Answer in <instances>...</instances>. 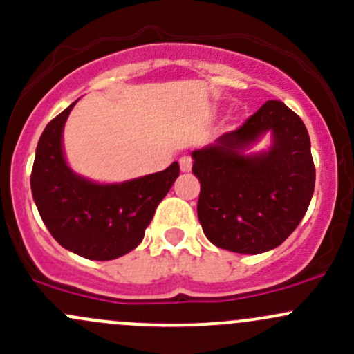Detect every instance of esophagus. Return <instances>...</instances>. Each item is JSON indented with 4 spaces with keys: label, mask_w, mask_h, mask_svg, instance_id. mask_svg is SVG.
Here are the masks:
<instances>
[{
    "label": "esophagus",
    "mask_w": 354,
    "mask_h": 354,
    "mask_svg": "<svg viewBox=\"0 0 354 354\" xmlns=\"http://www.w3.org/2000/svg\"><path fill=\"white\" fill-rule=\"evenodd\" d=\"M180 166H181V171L188 173V171L192 169V166H194V159H192L190 156H181L180 157Z\"/></svg>",
    "instance_id": "34e87169"
}]
</instances>
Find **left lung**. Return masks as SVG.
Segmentation results:
<instances>
[{"mask_svg": "<svg viewBox=\"0 0 354 354\" xmlns=\"http://www.w3.org/2000/svg\"><path fill=\"white\" fill-rule=\"evenodd\" d=\"M270 129L269 153L241 150ZM200 181L198 221L210 243L234 253L267 252L298 227L315 188L310 137L301 118L281 101H267L236 130L195 151Z\"/></svg>", "mask_w": 354, "mask_h": 354, "instance_id": "8db88e82", "label": "left lung"}]
</instances>
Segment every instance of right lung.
Returning <instances> with one entry per match:
<instances>
[{
    "label": "right lung",
    "mask_w": 354,
    "mask_h": 354,
    "mask_svg": "<svg viewBox=\"0 0 354 354\" xmlns=\"http://www.w3.org/2000/svg\"><path fill=\"white\" fill-rule=\"evenodd\" d=\"M73 106L53 118L39 138L32 197L63 248L88 260H113L144 240L157 205L180 176V164L121 185H97L77 176L62 151L63 124Z\"/></svg>",
    "instance_id": "obj_1"
}]
</instances>
